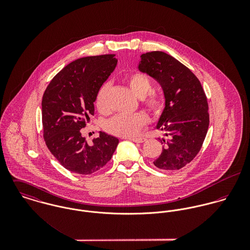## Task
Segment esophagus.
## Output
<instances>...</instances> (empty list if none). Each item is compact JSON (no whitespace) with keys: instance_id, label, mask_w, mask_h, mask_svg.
<instances>
[{"instance_id":"esophagus-1","label":"esophagus","mask_w":250,"mask_h":250,"mask_svg":"<svg viewBox=\"0 0 250 250\" xmlns=\"http://www.w3.org/2000/svg\"><path fill=\"white\" fill-rule=\"evenodd\" d=\"M129 140L134 142V143H143L144 142H146V139H144V138H130Z\"/></svg>"}]
</instances>
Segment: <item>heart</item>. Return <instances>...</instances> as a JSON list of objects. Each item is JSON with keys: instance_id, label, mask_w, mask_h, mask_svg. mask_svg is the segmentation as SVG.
<instances>
[{"instance_id": "obj_1", "label": "heart", "mask_w": 250, "mask_h": 250, "mask_svg": "<svg viewBox=\"0 0 250 250\" xmlns=\"http://www.w3.org/2000/svg\"><path fill=\"white\" fill-rule=\"evenodd\" d=\"M128 83L132 91L142 99L143 106L147 108L155 116H160L166 109L165 98L156 93H148L152 89V83L149 77L142 73L136 72L129 76ZM110 89V83H105L99 88L95 105L101 112H107L108 106V92ZM148 118L142 112L136 113H118L108 119L105 123V129L107 133L118 137H134L138 135L143 127L147 124Z\"/></svg>"}]
</instances>
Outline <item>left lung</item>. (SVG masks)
Instances as JSON below:
<instances>
[{
	"instance_id": "obj_1",
	"label": "left lung",
	"mask_w": 250,
	"mask_h": 250,
	"mask_svg": "<svg viewBox=\"0 0 250 250\" xmlns=\"http://www.w3.org/2000/svg\"><path fill=\"white\" fill-rule=\"evenodd\" d=\"M141 58L140 71L159 82L167 105L157 124L165 132V139H160L163 151L153 164L163 170H177L195 158L206 138L207 97L197 77L173 57L154 51Z\"/></svg>"
}]
</instances>
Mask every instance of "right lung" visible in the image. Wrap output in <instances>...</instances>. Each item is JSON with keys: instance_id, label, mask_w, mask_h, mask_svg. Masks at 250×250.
I'll return each mask as SVG.
<instances>
[{"instance_id": "right-lung-1", "label": "right lung", "mask_w": 250, "mask_h": 250, "mask_svg": "<svg viewBox=\"0 0 250 250\" xmlns=\"http://www.w3.org/2000/svg\"><path fill=\"white\" fill-rule=\"evenodd\" d=\"M115 55L78 59L59 72L42 98V126L45 143L67 170L88 175L106 166L114 153L118 139L100 132L92 144L82 136L101 85L112 73Z\"/></svg>"}]
</instances>
